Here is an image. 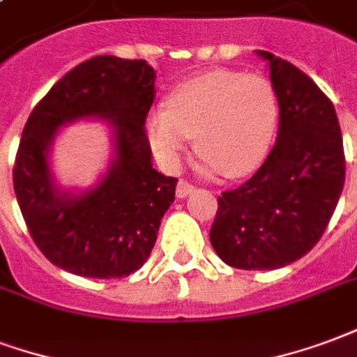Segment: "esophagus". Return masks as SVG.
Segmentation results:
<instances>
[{"label":"esophagus","instance_id":"obj_1","mask_svg":"<svg viewBox=\"0 0 357 357\" xmlns=\"http://www.w3.org/2000/svg\"><path fill=\"white\" fill-rule=\"evenodd\" d=\"M192 192H194V184H190V182L184 181V178H181V181L176 182V197H178V199L186 197L188 194H192Z\"/></svg>","mask_w":357,"mask_h":357}]
</instances>
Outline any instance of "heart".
Segmentation results:
<instances>
[{
    "mask_svg": "<svg viewBox=\"0 0 357 357\" xmlns=\"http://www.w3.org/2000/svg\"><path fill=\"white\" fill-rule=\"evenodd\" d=\"M146 118V135L158 160L175 167L194 137L207 171L243 176L266 158L275 129V95L255 74L211 70L181 83Z\"/></svg>",
    "mask_w": 357,
    "mask_h": 357,
    "instance_id": "obj_1",
    "label": "heart"
}]
</instances>
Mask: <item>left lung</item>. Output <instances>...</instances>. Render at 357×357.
<instances>
[{
    "mask_svg": "<svg viewBox=\"0 0 357 357\" xmlns=\"http://www.w3.org/2000/svg\"><path fill=\"white\" fill-rule=\"evenodd\" d=\"M280 129L266 161L245 184L218 197L209 239L239 270H275L316 245L344 186L342 135L333 102L308 75L268 51Z\"/></svg>",
    "mask_w": 357,
    "mask_h": 357,
    "instance_id": "1",
    "label": "left lung"
}]
</instances>
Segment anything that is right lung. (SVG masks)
Here are the masks:
<instances>
[{
	"label": "right lung",
	"mask_w": 357,
	"mask_h": 357,
	"mask_svg": "<svg viewBox=\"0 0 357 357\" xmlns=\"http://www.w3.org/2000/svg\"><path fill=\"white\" fill-rule=\"evenodd\" d=\"M153 82L146 61L93 56L62 75L26 121L13 169L18 207L33 243L70 274L116 280L139 270L175 202L176 178L152 167L144 131ZM85 117L111 121L114 160L95 189L74 195L54 182L48 152L62 124Z\"/></svg>",
	"instance_id": "add662e5"
}]
</instances>
